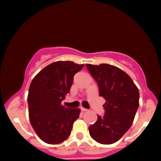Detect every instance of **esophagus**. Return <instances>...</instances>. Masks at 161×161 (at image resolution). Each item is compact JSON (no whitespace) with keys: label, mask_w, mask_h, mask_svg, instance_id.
<instances>
[{"label":"esophagus","mask_w":161,"mask_h":161,"mask_svg":"<svg viewBox=\"0 0 161 161\" xmlns=\"http://www.w3.org/2000/svg\"><path fill=\"white\" fill-rule=\"evenodd\" d=\"M81 110L82 111H84V112H85V111H88V109H86V108H84V107H81Z\"/></svg>","instance_id":"esophagus-1"}]
</instances>
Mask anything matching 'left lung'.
Here are the masks:
<instances>
[{
    "instance_id": "8db88e82",
    "label": "left lung",
    "mask_w": 161,
    "mask_h": 161,
    "mask_svg": "<svg viewBox=\"0 0 161 161\" xmlns=\"http://www.w3.org/2000/svg\"><path fill=\"white\" fill-rule=\"evenodd\" d=\"M105 99V115L89 126L91 137L101 144L118 141L130 129L139 106V91L132 79L120 68L108 64H86Z\"/></svg>"
}]
</instances>
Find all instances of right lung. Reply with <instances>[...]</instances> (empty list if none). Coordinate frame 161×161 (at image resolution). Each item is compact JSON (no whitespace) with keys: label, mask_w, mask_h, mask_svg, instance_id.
<instances>
[{"label":"right lung","mask_w":161,"mask_h":161,"mask_svg":"<svg viewBox=\"0 0 161 161\" xmlns=\"http://www.w3.org/2000/svg\"><path fill=\"white\" fill-rule=\"evenodd\" d=\"M84 64L58 61L37 73L30 85L28 103L29 119L40 139L48 144H58L69 137L80 108L61 104L69 93L74 75Z\"/></svg>","instance_id":"right-lung-1"}]
</instances>
